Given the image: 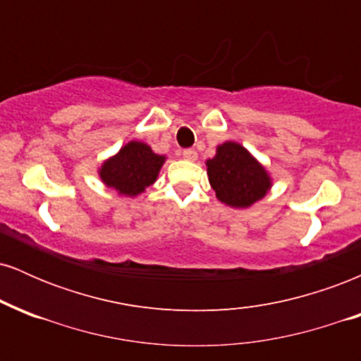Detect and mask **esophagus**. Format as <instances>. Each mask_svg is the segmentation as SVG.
Here are the masks:
<instances>
[{
    "mask_svg": "<svg viewBox=\"0 0 361 361\" xmlns=\"http://www.w3.org/2000/svg\"><path fill=\"white\" fill-rule=\"evenodd\" d=\"M197 151L195 149H186V151H183V159L186 161H197Z\"/></svg>",
    "mask_w": 361,
    "mask_h": 361,
    "instance_id": "obj_1",
    "label": "esophagus"
}]
</instances>
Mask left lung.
Listing matches in <instances>:
<instances>
[{
	"mask_svg": "<svg viewBox=\"0 0 361 361\" xmlns=\"http://www.w3.org/2000/svg\"><path fill=\"white\" fill-rule=\"evenodd\" d=\"M209 183L215 197L233 209H247L267 197L271 176L255 156L234 140H226L215 149L212 159L205 161Z\"/></svg>",
	"mask_w": 361,
	"mask_h": 361,
	"instance_id": "1",
	"label": "left lung"
}]
</instances>
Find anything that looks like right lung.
Wrapping results in <instances>:
<instances>
[{
	"mask_svg": "<svg viewBox=\"0 0 361 361\" xmlns=\"http://www.w3.org/2000/svg\"><path fill=\"white\" fill-rule=\"evenodd\" d=\"M166 156L156 154L151 146L140 140H130L120 147L98 168L103 185L123 197H137L157 180Z\"/></svg>",
	"mask_w": 361,
	"mask_h": 361,
	"instance_id": "1",
	"label": "right lung"
}]
</instances>
